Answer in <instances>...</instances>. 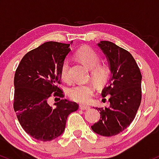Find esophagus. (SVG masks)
I'll list each match as a JSON object with an SVG mask.
<instances>
[{
	"label": "esophagus",
	"instance_id": "obj_1",
	"mask_svg": "<svg viewBox=\"0 0 159 159\" xmlns=\"http://www.w3.org/2000/svg\"><path fill=\"white\" fill-rule=\"evenodd\" d=\"M80 108L81 109V110H88V109L90 108V107L84 104H80Z\"/></svg>",
	"mask_w": 159,
	"mask_h": 159
}]
</instances>
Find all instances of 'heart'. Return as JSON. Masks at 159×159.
Returning a JSON list of instances; mask_svg holds the SVG:
<instances>
[{
	"instance_id": "b5f03b06",
	"label": "heart",
	"mask_w": 159,
	"mask_h": 159,
	"mask_svg": "<svg viewBox=\"0 0 159 159\" xmlns=\"http://www.w3.org/2000/svg\"><path fill=\"white\" fill-rule=\"evenodd\" d=\"M76 57L91 69V77L98 85L107 82L111 75V68L107 65H102L101 56L98 52L89 46L82 47L76 52ZM61 77L65 81L70 80V61L66 58L62 62L60 70ZM94 87L91 84H76L67 90L69 97L73 101L80 103H88L94 94Z\"/></svg>"
}]
</instances>
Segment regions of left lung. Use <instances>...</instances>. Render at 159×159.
<instances>
[{
    "instance_id": "1",
    "label": "left lung",
    "mask_w": 159,
    "mask_h": 159,
    "mask_svg": "<svg viewBox=\"0 0 159 159\" xmlns=\"http://www.w3.org/2000/svg\"><path fill=\"white\" fill-rule=\"evenodd\" d=\"M107 57L111 77L101 95L110 96L109 107H96L101 119L91 126L95 133L105 137L116 135L130 125L141 102L140 68L132 55L110 41L98 44Z\"/></svg>"
}]
</instances>
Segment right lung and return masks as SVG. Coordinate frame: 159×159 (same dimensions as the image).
<instances>
[{"mask_svg":"<svg viewBox=\"0 0 159 159\" xmlns=\"http://www.w3.org/2000/svg\"><path fill=\"white\" fill-rule=\"evenodd\" d=\"M69 46L54 41L44 43L26 53L16 70L14 110L25 131L36 140L49 141L59 137L69 114L79 108L78 103L63 98L58 86ZM52 96L58 100L56 108L48 103Z\"/></svg>","mask_w":159,"mask_h":159,"instance_id":"1","label":"right lung"}]
</instances>
